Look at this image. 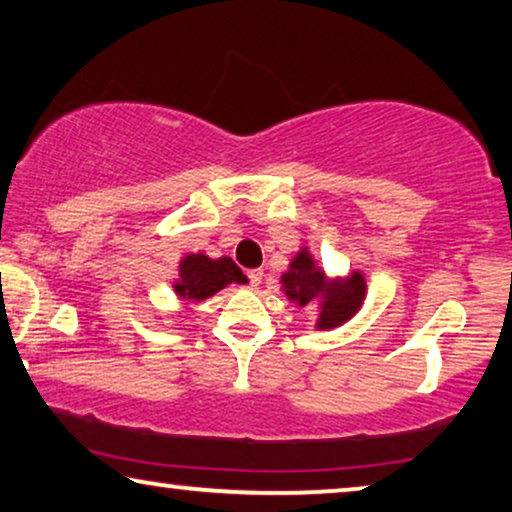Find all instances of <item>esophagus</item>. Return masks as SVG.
Returning <instances> with one entry per match:
<instances>
[{"label": "esophagus", "instance_id": "esophagus-1", "mask_svg": "<svg viewBox=\"0 0 512 512\" xmlns=\"http://www.w3.org/2000/svg\"><path fill=\"white\" fill-rule=\"evenodd\" d=\"M262 278H264V271H262V269H253V271H248V282H250V287H259V285H262Z\"/></svg>", "mask_w": 512, "mask_h": 512}]
</instances>
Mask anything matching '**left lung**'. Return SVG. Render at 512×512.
<instances>
[{"label": "left lung", "instance_id": "8db88e82", "mask_svg": "<svg viewBox=\"0 0 512 512\" xmlns=\"http://www.w3.org/2000/svg\"><path fill=\"white\" fill-rule=\"evenodd\" d=\"M282 291L296 305H307L314 298H321V312L316 328L330 330L346 323L358 310L367 296V282L364 275L353 271L348 278L328 280L319 266H316L310 250L303 248L291 259L289 271L282 273Z\"/></svg>", "mask_w": 512, "mask_h": 512}]
</instances>
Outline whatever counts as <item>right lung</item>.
I'll use <instances>...</instances> for the list:
<instances>
[{
    "label": "right lung",
    "instance_id": "obj_1",
    "mask_svg": "<svg viewBox=\"0 0 512 512\" xmlns=\"http://www.w3.org/2000/svg\"><path fill=\"white\" fill-rule=\"evenodd\" d=\"M248 282L237 264L230 257L212 259L207 255H186L180 262V278L175 280V294L182 300H205L227 285Z\"/></svg>",
    "mask_w": 512,
    "mask_h": 512
}]
</instances>
